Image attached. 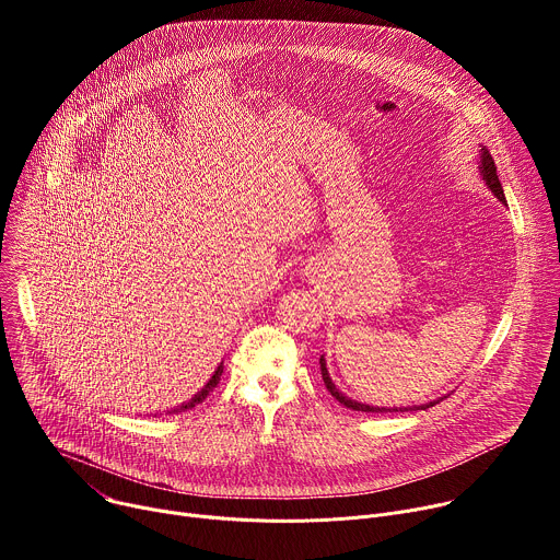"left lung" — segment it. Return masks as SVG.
<instances>
[{
	"instance_id": "left-lung-1",
	"label": "left lung",
	"mask_w": 560,
	"mask_h": 560,
	"mask_svg": "<svg viewBox=\"0 0 560 560\" xmlns=\"http://www.w3.org/2000/svg\"><path fill=\"white\" fill-rule=\"evenodd\" d=\"M481 173H483V179H486V184L490 186V190L505 203V195H503V186H501V182H499V175H497V166H494V159H492V154H490V150H486L483 148V152H481ZM322 374H324V383H326V387H328V392L337 398V401L341 404V406H346V408H350V410H357V412H387L385 408H370V406H363V404H357V401H352V398H348V396H343L337 387H335V383H332V378H330V374H328V368H326V361H324V357H322ZM434 404H439V401H432V404H428V406H421L423 410L425 408H432ZM412 412V408H398V410H392V412ZM419 410V408H417Z\"/></svg>"
}]
</instances>
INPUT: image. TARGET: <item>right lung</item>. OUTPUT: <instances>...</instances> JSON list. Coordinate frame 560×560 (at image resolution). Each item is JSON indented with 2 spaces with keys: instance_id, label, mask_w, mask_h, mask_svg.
Masks as SVG:
<instances>
[{
  "instance_id": "1",
  "label": "right lung",
  "mask_w": 560,
  "mask_h": 560,
  "mask_svg": "<svg viewBox=\"0 0 560 560\" xmlns=\"http://www.w3.org/2000/svg\"><path fill=\"white\" fill-rule=\"evenodd\" d=\"M221 372H223V365H219V368H217V372H214V374H212V378H210V381H208V385H206V387H203V389H201V392H199V394H195V398H192V401H188V404H186V406H179V408H175V410H173V412H186V410H190V408H195V406H197V404H201V401H206V396H208V394H210V392H212V389H214V387H217V383H219V381H221Z\"/></svg>"
}]
</instances>
